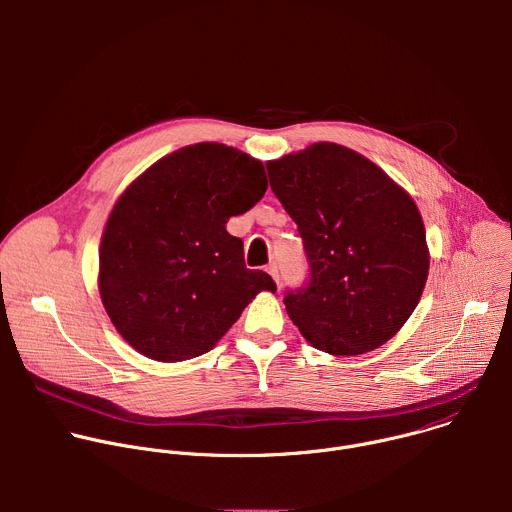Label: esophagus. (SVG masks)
I'll return each mask as SVG.
<instances>
[{"label": "esophagus", "mask_w": 512, "mask_h": 512, "mask_svg": "<svg viewBox=\"0 0 512 512\" xmlns=\"http://www.w3.org/2000/svg\"><path fill=\"white\" fill-rule=\"evenodd\" d=\"M267 273H269V275L275 279V283L279 285V269H277V265H275V263H271V265L267 267Z\"/></svg>", "instance_id": "esophagus-1"}]
</instances>
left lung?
<instances>
[{
  "mask_svg": "<svg viewBox=\"0 0 512 512\" xmlns=\"http://www.w3.org/2000/svg\"><path fill=\"white\" fill-rule=\"evenodd\" d=\"M267 174L310 263L308 285L283 300L291 322L334 356L383 346L427 281L429 249L413 198L377 164L330 141L267 162Z\"/></svg>",
  "mask_w": 512,
  "mask_h": 512,
  "instance_id": "8db88e82",
  "label": "left lung"
}]
</instances>
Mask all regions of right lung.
Listing matches in <instances>:
<instances>
[{"instance_id":"1","label":"right lung","mask_w":512,"mask_h":512,"mask_svg":"<svg viewBox=\"0 0 512 512\" xmlns=\"http://www.w3.org/2000/svg\"><path fill=\"white\" fill-rule=\"evenodd\" d=\"M267 190L263 164L225 143L172 152L117 198L99 247V294L139 354L180 362L214 348L273 279L247 269L231 216Z\"/></svg>"}]
</instances>
